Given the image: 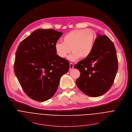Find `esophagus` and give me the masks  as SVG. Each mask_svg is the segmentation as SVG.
I'll list each match as a JSON object with an SVG mask.
<instances>
[{
    "label": "esophagus",
    "instance_id": "esophagus-1",
    "mask_svg": "<svg viewBox=\"0 0 132 132\" xmlns=\"http://www.w3.org/2000/svg\"><path fill=\"white\" fill-rule=\"evenodd\" d=\"M73 64H72V63H70V65H69V69L70 70H71V69H72L73 68Z\"/></svg>",
    "mask_w": 132,
    "mask_h": 132
}]
</instances>
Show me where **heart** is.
Masks as SVG:
<instances>
[{
  "mask_svg": "<svg viewBox=\"0 0 132 132\" xmlns=\"http://www.w3.org/2000/svg\"><path fill=\"white\" fill-rule=\"evenodd\" d=\"M96 38V33L90 28L72 30L63 37V42L55 44V52L60 57L64 59L71 50L73 52L68 57L69 60L85 59L91 53Z\"/></svg>",
  "mask_w": 132,
  "mask_h": 132,
  "instance_id": "obj_1",
  "label": "heart"
}]
</instances>
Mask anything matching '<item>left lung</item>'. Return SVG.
<instances>
[{
    "instance_id": "obj_1",
    "label": "left lung",
    "mask_w": 132,
    "mask_h": 132,
    "mask_svg": "<svg viewBox=\"0 0 132 132\" xmlns=\"http://www.w3.org/2000/svg\"><path fill=\"white\" fill-rule=\"evenodd\" d=\"M74 68L81 72L76 80L81 91L91 97L104 94L111 88L118 69L113 43L106 35L98 34L91 53Z\"/></svg>"
}]
</instances>
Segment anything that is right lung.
Returning <instances> with one entry per match:
<instances>
[{
  "label": "right lung",
  "mask_w": 132,
  "mask_h": 132,
  "mask_svg": "<svg viewBox=\"0 0 132 132\" xmlns=\"http://www.w3.org/2000/svg\"><path fill=\"white\" fill-rule=\"evenodd\" d=\"M53 29H38L21 42L15 53L14 71L25 94L37 102L51 98L69 63L56 53L55 45L63 35Z\"/></svg>",
  "instance_id": "obj_1"
}]
</instances>
